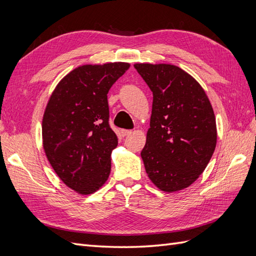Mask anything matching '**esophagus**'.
<instances>
[{"instance_id":"34e87169","label":"esophagus","mask_w":256,"mask_h":256,"mask_svg":"<svg viewBox=\"0 0 256 256\" xmlns=\"http://www.w3.org/2000/svg\"><path fill=\"white\" fill-rule=\"evenodd\" d=\"M131 132H132V131H131V130H125V129H124V130L120 131V134H122V136H127L131 134Z\"/></svg>"}]
</instances>
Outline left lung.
<instances>
[{
  "instance_id": "left-lung-1",
  "label": "left lung",
  "mask_w": 256,
  "mask_h": 256,
  "mask_svg": "<svg viewBox=\"0 0 256 256\" xmlns=\"http://www.w3.org/2000/svg\"><path fill=\"white\" fill-rule=\"evenodd\" d=\"M152 92L150 127L141 152L146 173L164 192L189 187L216 144V118L200 83L171 64H134Z\"/></svg>"
}]
</instances>
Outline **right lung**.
<instances>
[{"label":"right lung","mask_w":256,"mask_h":256,"mask_svg":"<svg viewBox=\"0 0 256 256\" xmlns=\"http://www.w3.org/2000/svg\"><path fill=\"white\" fill-rule=\"evenodd\" d=\"M130 64L82 65L54 88L42 118V146L54 172L82 196L102 188L118 136L109 125L108 92Z\"/></svg>","instance_id":"right-lung-1"}]
</instances>
